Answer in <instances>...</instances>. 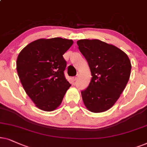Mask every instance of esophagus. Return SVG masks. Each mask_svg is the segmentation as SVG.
Listing matches in <instances>:
<instances>
[{
	"label": "esophagus",
	"instance_id": "esophagus-1",
	"mask_svg": "<svg viewBox=\"0 0 147 147\" xmlns=\"http://www.w3.org/2000/svg\"><path fill=\"white\" fill-rule=\"evenodd\" d=\"M78 78H79V75H77V76H76V77H74L73 78V81H77V80L78 79Z\"/></svg>",
	"mask_w": 147,
	"mask_h": 147
}]
</instances>
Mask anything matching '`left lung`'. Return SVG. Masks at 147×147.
<instances>
[{
  "label": "left lung",
  "mask_w": 147,
  "mask_h": 147,
  "mask_svg": "<svg viewBox=\"0 0 147 147\" xmlns=\"http://www.w3.org/2000/svg\"><path fill=\"white\" fill-rule=\"evenodd\" d=\"M77 43L92 76L89 86L81 91L84 104L92 112L107 111L128 83L132 67L130 59L120 49L101 40H81Z\"/></svg>",
  "instance_id": "8db88e82"
}]
</instances>
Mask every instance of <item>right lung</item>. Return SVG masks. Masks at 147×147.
Listing matches in <instances>:
<instances>
[{
  "label": "right lung",
  "mask_w": 147,
  "mask_h": 147,
  "mask_svg": "<svg viewBox=\"0 0 147 147\" xmlns=\"http://www.w3.org/2000/svg\"><path fill=\"white\" fill-rule=\"evenodd\" d=\"M73 44L61 38L40 39L19 53L17 70L23 89L36 106L46 111L56 109L71 85L64 77L63 54Z\"/></svg>",
  "instance_id": "add662e5"
}]
</instances>
